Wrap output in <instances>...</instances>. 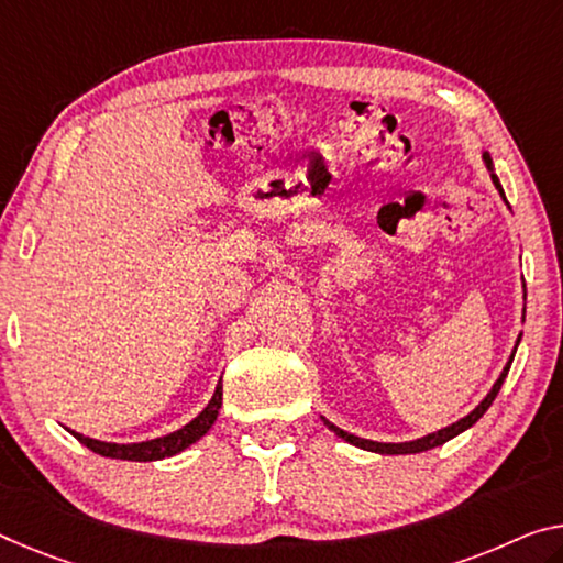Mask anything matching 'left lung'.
I'll return each instance as SVG.
<instances>
[{
    "mask_svg": "<svg viewBox=\"0 0 563 563\" xmlns=\"http://www.w3.org/2000/svg\"><path fill=\"white\" fill-rule=\"evenodd\" d=\"M483 163H486V168H488V173H490L493 186H496V191H498V194H500V198H504V201H506L504 186H500V180H498V176H496V168H493V158H490V153H488V151H483ZM506 206H508V201H506ZM523 299H526V297H523ZM523 317H526V305H523ZM518 342H521V334H518V340H516V347H514V352H511V357H508L506 367L500 369V375H498L496 383H493L490 393H488L486 397H483V400H481L478 405H475V408H473L468 415H465V418H461L457 422H453V426H448V428H443V430L430 432V435H426V438L408 440V443H377V440H367V438H357V435H352V432L342 430V428H336L334 422H330L327 418H322V420H324V426L330 428L336 438L347 440L350 445H357V448H362V451H369V453H379V455H412V453H426V451H430V448H438V445L448 443V440H451V438L461 435L463 430L473 428L475 422H478V420L483 418V412H486V410L490 408V402L496 400V395H498V390H500V385H504V379H506V375H508V369H511V362H514V357H516Z\"/></svg>",
    "mask_w": 563,
    "mask_h": 563,
    "instance_id": "obj_1",
    "label": "left lung"
}]
</instances>
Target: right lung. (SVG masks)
<instances>
[{"label":"right lung","mask_w":563,"mask_h":563,"mask_svg":"<svg viewBox=\"0 0 563 563\" xmlns=\"http://www.w3.org/2000/svg\"><path fill=\"white\" fill-rule=\"evenodd\" d=\"M221 400H223V383L219 379V385H216L209 405H206V408L198 412L191 422H186V426L178 428L176 432H168V435L143 440V443H106V440L80 435V432H75V430H70V432L77 440H80L85 448H90L92 453H98L102 457H115V461H137V463L163 461V457L184 453L186 448H191L196 440H201L206 432L211 430L216 418H219Z\"/></svg>","instance_id":"obj_1"}]
</instances>
